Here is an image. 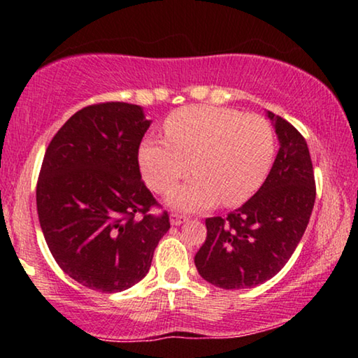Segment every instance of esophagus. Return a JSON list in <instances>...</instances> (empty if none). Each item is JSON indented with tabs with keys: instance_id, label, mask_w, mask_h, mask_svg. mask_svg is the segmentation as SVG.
I'll return each mask as SVG.
<instances>
[{
	"instance_id": "obj_1",
	"label": "esophagus",
	"mask_w": 358,
	"mask_h": 358,
	"mask_svg": "<svg viewBox=\"0 0 358 358\" xmlns=\"http://www.w3.org/2000/svg\"><path fill=\"white\" fill-rule=\"evenodd\" d=\"M171 224H173V227H179V224H182V223H185V218L184 215H178V213H173L171 215Z\"/></svg>"
}]
</instances>
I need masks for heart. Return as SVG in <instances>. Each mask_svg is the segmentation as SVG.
Instances as JSON below:
<instances>
[{
    "label": "heart",
    "mask_w": 358,
    "mask_h": 358,
    "mask_svg": "<svg viewBox=\"0 0 358 358\" xmlns=\"http://www.w3.org/2000/svg\"><path fill=\"white\" fill-rule=\"evenodd\" d=\"M164 140H145L138 150L143 179L166 194L185 176L187 184L169 195L179 210L243 203L259 189L272 166V127L259 115L215 106H190L164 120Z\"/></svg>",
    "instance_id": "obj_1"
}]
</instances>
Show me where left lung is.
<instances>
[{"instance_id":"left-lung-1","label":"left lung","mask_w":358,"mask_h":358,"mask_svg":"<svg viewBox=\"0 0 358 358\" xmlns=\"http://www.w3.org/2000/svg\"><path fill=\"white\" fill-rule=\"evenodd\" d=\"M278 136L277 158L261 189L228 217L205 220L207 238L195 254L203 280L224 290L251 288L277 275L310 222L316 199L306 140L267 110Z\"/></svg>"}]
</instances>
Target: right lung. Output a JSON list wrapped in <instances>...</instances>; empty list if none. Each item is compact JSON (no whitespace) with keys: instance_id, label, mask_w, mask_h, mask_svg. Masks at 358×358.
Masks as SVG:
<instances>
[{"instance_id":"right-lung-1","label":"right lung","mask_w":358,"mask_h":358,"mask_svg":"<svg viewBox=\"0 0 358 358\" xmlns=\"http://www.w3.org/2000/svg\"><path fill=\"white\" fill-rule=\"evenodd\" d=\"M151 120L140 106L102 102L57 131L37 180V213L53 259L73 280L115 293L151 267L169 215L141 180L138 148Z\"/></svg>"}]
</instances>
